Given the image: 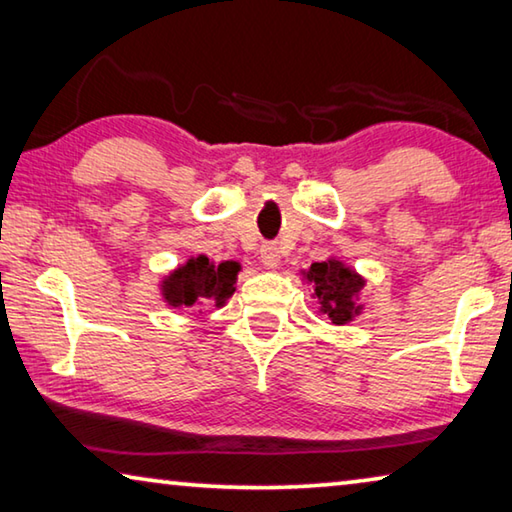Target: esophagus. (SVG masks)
<instances>
[{
    "mask_svg": "<svg viewBox=\"0 0 512 512\" xmlns=\"http://www.w3.org/2000/svg\"><path fill=\"white\" fill-rule=\"evenodd\" d=\"M259 259H262L264 268H277L280 266V250H277L273 244H264L262 250H259Z\"/></svg>",
    "mask_w": 512,
    "mask_h": 512,
    "instance_id": "34e87169",
    "label": "esophagus"
}]
</instances>
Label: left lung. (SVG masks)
<instances>
[{
	"label": "left lung",
	"mask_w": 512,
	"mask_h": 512,
	"mask_svg": "<svg viewBox=\"0 0 512 512\" xmlns=\"http://www.w3.org/2000/svg\"><path fill=\"white\" fill-rule=\"evenodd\" d=\"M300 275L311 287V298L318 302V314H323L329 325H348L363 314L361 291L366 287V277L341 257L314 262L309 268H302Z\"/></svg>",
	"instance_id": "1"
}]
</instances>
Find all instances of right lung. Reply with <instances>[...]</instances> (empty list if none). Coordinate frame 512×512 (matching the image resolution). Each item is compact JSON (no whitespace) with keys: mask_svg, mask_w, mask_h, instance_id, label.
<instances>
[{"mask_svg":"<svg viewBox=\"0 0 512 512\" xmlns=\"http://www.w3.org/2000/svg\"><path fill=\"white\" fill-rule=\"evenodd\" d=\"M241 264L235 259L216 264L207 255H192L162 275L160 296L167 307H214L221 309L237 289Z\"/></svg>","mask_w":512,"mask_h":512,"instance_id":"add662e5","label":"right lung"}]
</instances>
